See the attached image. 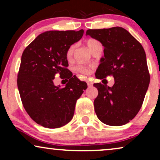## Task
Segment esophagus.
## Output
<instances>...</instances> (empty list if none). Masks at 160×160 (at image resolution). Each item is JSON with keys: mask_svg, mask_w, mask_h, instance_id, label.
Listing matches in <instances>:
<instances>
[{"mask_svg": "<svg viewBox=\"0 0 160 160\" xmlns=\"http://www.w3.org/2000/svg\"><path fill=\"white\" fill-rule=\"evenodd\" d=\"M87 85H88V87H92V85H93L92 82H89V81H88V80L87 81Z\"/></svg>", "mask_w": 160, "mask_h": 160, "instance_id": "34e87169", "label": "esophagus"}]
</instances>
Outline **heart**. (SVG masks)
I'll return each instance as SVG.
<instances>
[{"label":"heart","mask_w":160,"mask_h":160,"mask_svg":"<svg viewBox=\"0 0 160 160\" xmlns=\"http://www.w3.org/2000/svg\"><path fill=\"white\" fill-rule=\"evenodd\" d=\"M85 43H86L87 47L89 48V49L92 52L93 51L94 49H95L96 47H98V46L101 45V43L99 41L96 40L95 38H89L85 41ZM74 50H75V46L74 45H71L69 46L66 52H65V58L68 60H71L72 58H73ZM75 71L76 73H78L82 74L83 76H87L90 73V67L86 66V65H78L75 67Z\"/></svg>","instance_id":"b5f03b06"}]
</instances>
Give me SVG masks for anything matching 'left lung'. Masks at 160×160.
Returning <instances> with one entry per match:
<instances>
[{"label": "left lung", "instance_id": "1", "mask_svg": "<svg viewBox=\"0 0 160 160\" xmlns=\"http://www.w3.org/2000/svg\"><path fill=\"white\" fill-rule=\"evenodd\" d=\"M86 34L104 47V57L96 71V78L113 76L115 81L112 87L94 84L98 90L94 100L96 115L108 125H124L138 113L149 84L145 51L141 43L122 28L89 29Z\"/></svg>", "mask_w": 160, "mask_h": 160}]
</instances>
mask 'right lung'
<instances>
[{
	"instance_id": "right-lung-1",
	"label": "right lung",
	"mask_w": 160,
	"mask_h": 160,
	"mask_svg": "<svg viewBox=\"0 0 160 160\" xmlns=\"http://www.w3.org/2000/svg\"><path fill=\"white\" fill-rule=\"evenodd\" d=\"M84 30H52L36 37L24 50L17 75L22 105L30 118L47 128H58L72 119L86 82L72 76L65 52L82 38ZM70 79L65 88L54 86L56 74Z\"/></svg>"
}]
</instances>
